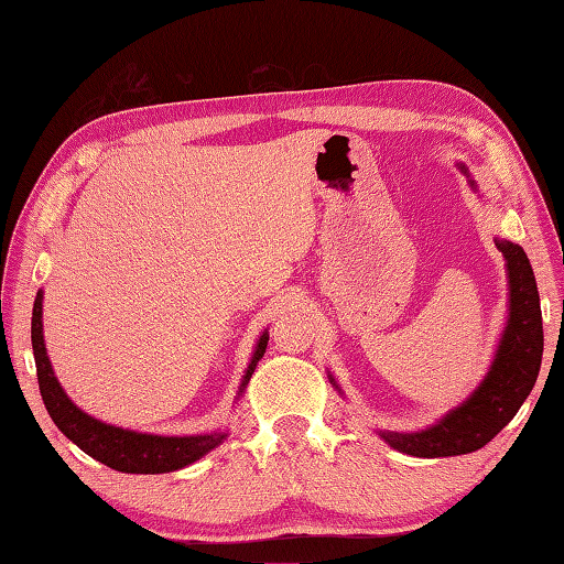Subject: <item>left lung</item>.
Instances as JSON below:
<instances>
[{
  "label": "left lung",
  "mask_w": 564,
  "mask_h": 564,
  "mask_svg": "<svg viewBox=\"0 0 564 564\" xmlns=\"http://www.w3.org/2000/svg\"><path fill=\"white\" fill-rule=\"evenodd\" d=\"M456 166L468 178L473 193H480L478 183L470 178L468 166L460 161ZM495 246L507 262L509 302L507 323L499 335L490 369L463 403L448 410L430 427L417 432L379 430L381 440L400 454L446 458L478 452L507 427L533 391L543 359L541 296H538L533 268L523 248L507 239H495ZM328 379L335 391L343 395V388L337 386L330 371Z\"/></svg>",
  "instance_id": "obj_1"
}]
</instances>
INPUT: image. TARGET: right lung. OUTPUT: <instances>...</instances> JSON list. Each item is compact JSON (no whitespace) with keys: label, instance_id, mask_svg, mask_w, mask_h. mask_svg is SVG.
Instances as JSON below:
<instances>
[{"label":"right lung","instance_id":"obj_1","mask_svg":"<svg viewBox=\"0 0 564 564\" xmlns=\"http://www.w3.org/2000/svg\"><path fill=\"white\" fill-rule=\"evenodd\" d=\"M268 340L270 335L265 328L258 337L253 355H250L236 400L243 395L246 386L258 367V361L262 359V355H265ZM31 343H33L37 386H41V395H43L47 415L53 417L57 430L65 434L69 442H74L84 454H89L91 458L104 463V466L112 470L142 473V475L181 470L203 458L205 454H209L212 448H217L229 436V430L185 434V436L149 434V432L124 430V427H118V424H108L104 420L89 415V412H84L65 393V388L59 386L55 377L53 365H50L45 337H43V290L35 294V302H33Z\"/></svg>","mask_w":564,"mask_h":564}]
</instances>
